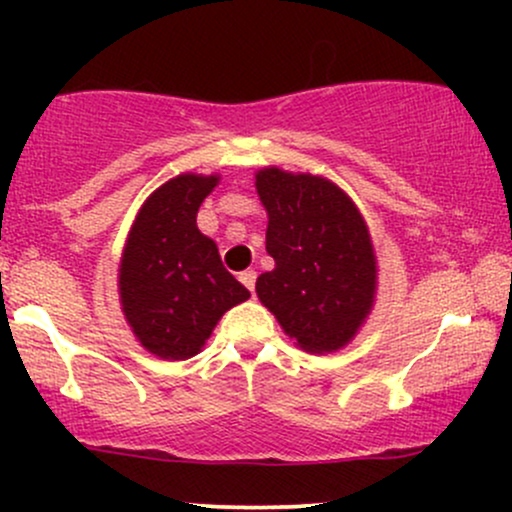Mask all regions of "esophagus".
Instances as JSON below:
<instances>
[{
	"instance_id": "34e87169",
	"label": "esophagus",
	"mask_w": 512,
	"mask_h": 512,
	"mask_svg": "<svg viewBox=\"0 0 512 512\" xmlns=\"http://www.w3.org/2000/svg\"><path fill=\"white\" fill-rule=\"evenodd\" d=\"M238 279L243 281V286H245V289H248L250 293H255V281H257V272H252V269H245V272H240Z\"/></svg>"
}]
</instances>
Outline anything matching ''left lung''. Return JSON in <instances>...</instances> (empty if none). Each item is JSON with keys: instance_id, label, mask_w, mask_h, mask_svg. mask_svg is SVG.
<instances>
[{"instance_id": "left-lung-1", "label": "left lung", "mask_w": 512, "mask_h": 512, "mask_svg": "<svg viewBox=\"0 0 512 512\" xmlns=\"http://www.w3.org/2000/svg\"><path fill=\"white\" fill-rule=\"evenodd\" d=\"M267 209L272 272L257 276V298L310 354L349 344L373 308L378 267L361 211L320 175L264 168L255 175Z\"/></svg>"}]
</instances>
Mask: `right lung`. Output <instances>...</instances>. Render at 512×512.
<instances>
[{"label": "right lung", "mask_w": 512, "mask_h": 512, "mask_svg": "<svg viewBox=\"0 0 512 512\" xmlns=\"http://www.w3.org/2000/svg\"><path fill=\"white\" fill-rule=\"evenodd\" d=\"M216 185L219 175L182 173L158 187L122 252V313L144 349L166 361L199 354L221 315L250 298L197 228V211Z\"/></svg>", "instance_id": "right-lung-1"}]
</instances>
